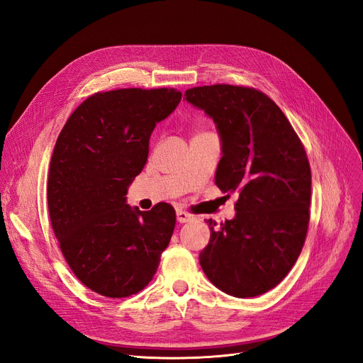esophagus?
<instances>
[{
    "label": "esophagus",
    "instance_id": "obj_1",
    "mask_svg": "<svg viewBox=\"0 0 363 363\" xmlns=\"http://www.w3.org/2000/svg\"><path fill=\"white\" fill-rule=\"evenodd\" d=\"M177 218H178L179 223H186V221H191L194 218V216L190 214V213H186V211H182V209H179V211L177 213Z\"/></svg>",
    "mask_w": 363,
    "mask_h": 363
}]
</instances>
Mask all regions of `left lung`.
Masks as SVG:
<instances>
[{
  "label": "left lung",
  "mask_w": 363,
  "mask_h": 363,
  "mask_svg": "<svg viewBox=\"0 0 363 363\" xmlns=\"http://www.w3.org/2000/svg\"><path fill=\"white\" fill-rule=\"evenodd\" d=\"M217 125L216 184L238 191L237 216L217 225L199 255L206 277L233 297L261 296L294 267L309 226L311 166L305 146L276 102L261 90L213 84L185 91Z\"/></svg>",
  "instance_id": "8db88e82"
}]
</instances>
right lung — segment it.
Returning <instances> with one entry per match:
<instances>
[{
    "instance_id": "obj_1",
    "label": "right lung",
    "mask_w": 363,
    "mask_h": 363,
    "mask_svg": "<svg viewBox=\"0 0 363 363\" xmlns=\"http://www.w3.org/2000/svg\"><path fill=\"white\" fill-rule=\"evenodd\" d=\"M177 89H116L89 96L58 134L48 174V209L67 265L108 298L142 291L157 273L177 213L126 205L142 173L155 125L178 107Z\"/></svg>"
}]
</instances>
